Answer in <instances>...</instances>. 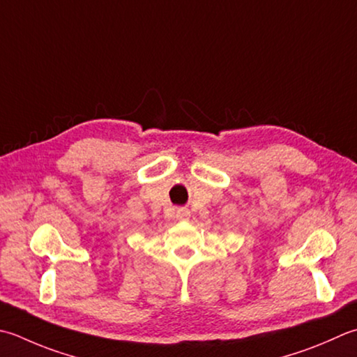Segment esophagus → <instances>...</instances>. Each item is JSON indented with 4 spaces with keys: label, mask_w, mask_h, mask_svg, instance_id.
I'll list each match as a JSON object with an SVG mask.
<instances>
[{
    "label": "esophagus",
    "mask_w": 357,
    "mask_h": 357,
    "mask_svg": "<svg viewBox=\"0 0 357 357\" xmlns=\"http://www.w3.org/2000/svg\"><path fill=\"white\" fill-rule=\"evenodd\" d=\"M188 216H190V212H188V208H185V207H176V218L178 220H188Z\"/></svg>",
    "instance_id": "34e87169"
}]
</instances>
